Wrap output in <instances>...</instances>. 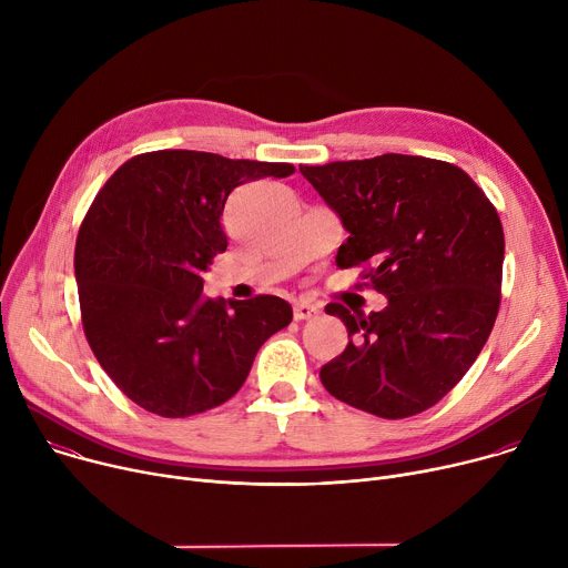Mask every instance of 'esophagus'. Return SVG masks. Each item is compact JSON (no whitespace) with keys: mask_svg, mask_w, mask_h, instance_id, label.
<instances>
[{"mask_svg":"<svg viewBox=\"0 0 568 568\" xmlns=\"http://www.w3.org/2000/svg\"><path fill=\"white\" fill-rule=\"evenodd\" d=\"M321 312V304L312 302V300H300L293 307V318L295 321H310Z\"/></svg>","mask_w":568,"mask_h":568,"instance_id":"1","label":"esophagus"}]
</instances>
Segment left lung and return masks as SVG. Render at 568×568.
I'll return each instance as SVG.
<instances>
[{
    "mask_svg": "<svg viewBox=\"0 0 568 568\" xmlns=\"http://www.w3.org/2000/svg\"><path fill=\"white\" fill-rule=\"evenodd\" d=\"M351 234L336 266H368L388 304L353 316L345 351L321 368L334 398L379 418H407L439 403L483 351L500 307L505 236L498 211L446 161L382 154L300 165Z\"/></svg>",
    "mask_w": 568,
    "mask_h": 568,
    "instance_id": "1",
    "label": "left lung"
}]
</instances>
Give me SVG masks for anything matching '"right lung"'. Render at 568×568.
Instances as JSON below:
<instances>
[{"mask_svg":"<svg viewBox=\"0 0 568 568\" xmlns=\"http://www.w3.org/2000/svg\"><path fill=\"white\" fill-rule=\"evenodd\" d=\"M291 163L159 150L122 163L85 213L74 277L85 338L122 394L184 418L227 403L252 362L291 318L277 295L217 302L202 295L227 250L221 215L230 193Z\"/></svg>","mask_w":568,"mask_h":568,"instance_id":"obj_1","label":"right lung"}]
</instances>
